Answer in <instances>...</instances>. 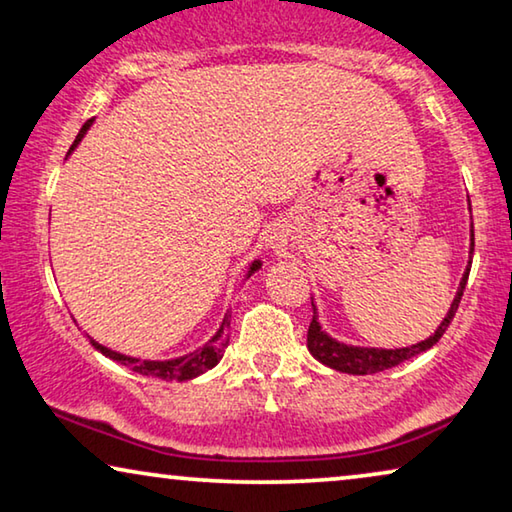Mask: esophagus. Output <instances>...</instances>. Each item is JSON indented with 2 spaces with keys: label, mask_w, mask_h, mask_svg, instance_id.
<instances>
[{
  "label": "esophagus",
  "mask_w": 512,
  "mask_h": 512,
  "mask_svg": "<svg viewBox=\"0 0 512 512\" xmlns=\"http://www.w3.org/2000/svg\"><path fill=\"white\" fill-rule=\"evenodd\" d=\"M267 245H270L272 249H281L283 247V238H281V235L274 233V235H270V238H267Z\"/></svg>",
  "instance_id": "1"
}]
</instances>
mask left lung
Wrapping results in <instances>:
<instances>
[{
    "label": "left lung",
    "instance_id": "left-lung-1",
    "mask_svg": "<svg viewBox=\"0 0 512 512\" xmlns=\"http://www.w3.org/2000/svg\"><path fill=\"white\" fill-rule=\"evenodd\" d=\"M469 210H471V203H469ZM469 238H471L469 265H467V270H465V274H462V279H460L458 293H455L453 302H451V309H448L444 320L439 322V327L435 329V334H430L426 341L407 345V348H396V350L364 348V345L341 343V341H336V338L329 336L325 329H322V325L318 322V309H316V304H313V297H311L313 320H311V325H309V334H306V345H309L311 355L316 357L320 364L334 368V371L350 373V375H373V373L387 371V368L403 364V361L412 359L416 355H421V352L430 350L432 345H435L439 338L444 336L448 325H451L455 311H458V306H460L462 293H465V286H467V279H469V270H471V258H474V222H471V235H469Z\"/></svg>",
    "mask_w": 512,
    "mask_h": 512
}]
</instances>
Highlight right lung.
Returning <instances> with one entry per match:
<instances>
[{
	"mask_svg": "<svg viewBox=\"0 0 512 512\" xmlns=\"http://www.w3.org/2000/svg\"><path fill=\"white\" fill-rule=\"evenodd\" d=\"M93 125V119L86 121L82 125L80 135L75 137L73 146H70L68 155L75 151L77 144L84 139L86 132H89V128ZM261 261H254L249 265V272H247V279L251 277V274L261 270ZM226 327H229V318L224 316L222 325H219L217 334L210 338V341L206 345H201L199 350L190 352V355H183V357H176V359H164V361H153V359H137V357H128V355H121V352H114L105 348V345H100L98 341H93L91 338V345L96 350H100L102 355L119 361V364L132 368L135 373H141V375H148V377H160V380H167V382H183V380H194V377H199L201 373L210 371V368H215L219 364V359L224 357V348H226Z\"/></svg>",
	"mask_w": 512,
	"mask_h": 512,
	"instance_id": "right-lung-1",
	"label": "right lung"
}]
</instances>
